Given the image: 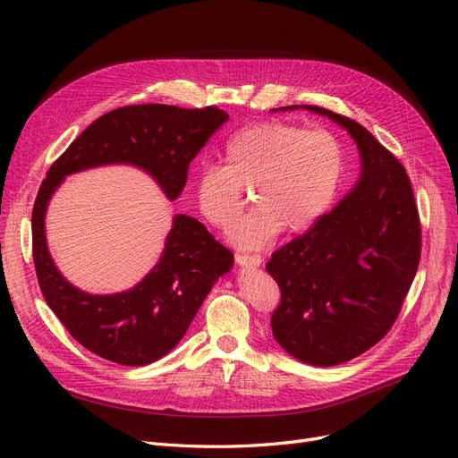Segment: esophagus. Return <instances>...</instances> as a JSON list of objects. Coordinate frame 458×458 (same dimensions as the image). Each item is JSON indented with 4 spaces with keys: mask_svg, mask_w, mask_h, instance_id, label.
Segmentation results:
<instances>
[{
    "mask_svg": "<svg viewBox=\"0 0 458 458\" xmlns=\"http://www.w3.org/2000/svg\"><path fill=\"white\" fill-rule=\"evenodd\" d=\"M234 258H237V261L241 263V266H244V267H258L259 263H261V256H258V254H242V252H239Z\"/></svg>",
    "mask_w": 458,
    "mask_h": 458,
    "instance_id": "obj_1",
    "label": "esophagus"
}]
</instances>
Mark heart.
I'll list each match as a JSON object with an SVG mask.
<instances>
[{"label": "heart", "mask_w": 458, "mask_h": 458, "mask_svg": "<svg viewBox=\"0 0 458 458\" xmlns=\"http://www.w3.org/2000/svg\"><path fill=\"white\" fill-rule=\"evenodd\" d=\"M342 174L344 150L330 131L273 120L234 133L224 147V165L204 164L192 192L208 224L227 229L250 189L256 208L229 237L244 248H263L283 229L310 231L328 212Z\"/></svg>", "instance_id": "heart-1"}]
</instances>
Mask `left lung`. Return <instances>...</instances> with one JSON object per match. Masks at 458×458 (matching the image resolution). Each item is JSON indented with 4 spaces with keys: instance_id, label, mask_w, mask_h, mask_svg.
Returning <instances> with one entry per match:
<instances>
[{
    "instance_id": "obj_1",
    "label": "left lung",
    "mask_w": 458,
    "mask_h": 458,
    "mask_svg": "<svg viewBox=\"0 0 458 458\" xmlns=\"http://www.w3.org/2000/svg\"><path fill=\"white\" fill-rule=\"evenodd\" d=\"M303 108L348 130L361 177L335 210L267 261L281 288L271 328L298 361L332 367L370 350L395 323L419 269L420 217L405 168L367 128L323 106Z\"/></svg>"
}]
</instances>
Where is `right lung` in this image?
<instances>
[{
    "label": "right lung",
    "mask_w": 458,
    "mask_h": 458,
    "mask_svg": "<svg viewBox=\"0 0 458 458\" xmlns=\"http://www.w3.org/2000/svg\"><path fill=\"white\" fill-rule=\"evenodd\" d=\"M227 118L217 106H122L97 118L53 162L32 210L34 267L47 306L91 353L126 367L158 361L185 336L208 293L231 269L233 252L199 219L175 216L158 263L141 283L118 294H88L64 279L47 250L46 210L55 189L95 165L131 164L175 200L191 160Z\"/></svg>",
    "instance_id": "obj_1"
}]
</instances>
